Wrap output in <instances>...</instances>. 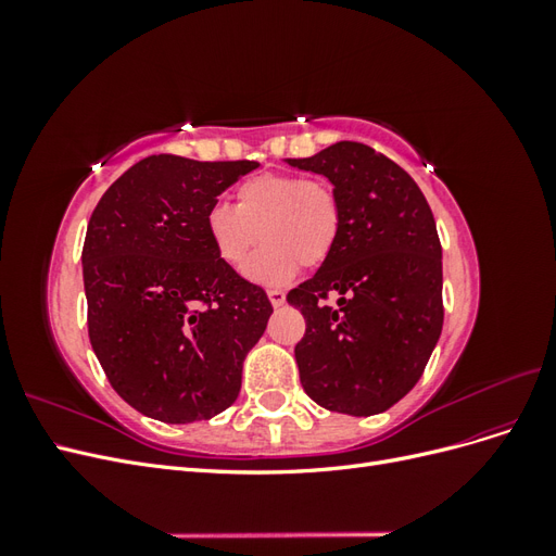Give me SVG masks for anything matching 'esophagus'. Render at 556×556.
Returning a JSON list of instances; mask_svg holds the SVG:
<instances>
[{"label":"esophagus","mask_w":556,"mask_h":556,"mask_svg":"<svg viewBox=\"0 0 556 556\" xmlns=\"http://www.w3.org/2000/svg\"><path fill=\"white\" fill-rule=\"evenodd\" d=\"M268 301H271L274 308H280L285 304V292L282 290H268Z\"/></svg>","instance_id":"obj_1"}]
</instances>
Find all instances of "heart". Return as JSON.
<instances>
[{"mask_svg": "<svg viewBox=\"0 0 556 556\" xmlns=\"http://www.w3.org/2000/svg\"><path fill=\"white\" fill-rule=\"evenodd\" d=\"M341 201L325 180L260 174L237 188V204L217 201L206 211V233L217 257L239 268L260 237L264 245L243 274L264 288L296 278L301 264L319 266L341 237Z\"/></svg>", "mask_w": 556, "mask_h": 556, "instance_id": "1", "label": "heart"}]
</instances>
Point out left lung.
<instances>
[{"label": "left lung", "instance_id": "1", "mask_svg": "<svg viewBox=\"0 0 556 556\" xmlns=\"http://www.w3.org/2000/svg\"><path fill=\"white\" fill-rule=\"evenodd\" d=\"M285 162L325 176L343 213L331 257L288 294L306 317L294 348L301 384L327 410L384 413L413 390L443 331L433 213L417 182L364 143ZM329 293L336 305L324 301Z\"/></svg>", "mask_w": 556, "mask_h": 556}]
</instances>
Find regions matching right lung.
Here are the masks:
<instances>
[{"label": "right lung", "mask_w": 556, "mask_h": 556, "mask_svg": "<svg viewBox=\"0 0 556 556\" xmlns=\"http://www.w3.org/2000/svg\"><path fill=\"white\" fill-rule=\"evenodd\" d=\"M257 162L153 155L99 199L83 245L94 355L131 408L166 425L237 401L274 308L217 257L206 211Z\"/></svg>", "instance_id": "1"}]
</instances>
